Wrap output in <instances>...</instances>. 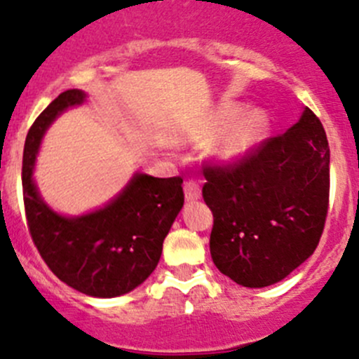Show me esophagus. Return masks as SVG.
<instances>
[{
	"instance_id": "esophagus-1",
	"label": "esophagus",
	"mask_w": 359,
	"mask_h": 359,
	"mask_svg": "<svg viewBox=\"0 0 359 359\" xmlns=\"http://www.w3.org/2000/svg\"><path fill=\"white\" fill-rule=\"evenodd\" d=\"M184 196H186L187 202H193V200H198L202 196V187L196 180H186L184 182Z\"/></svg>"
}]
</instances>
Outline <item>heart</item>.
Masks as SVG:
<instances>
[{
  "mask_svg": "<svg viewBox=\"0 0 359 359\" xmlns=\"http://www.w3.org/2000/svg\"><path fill=\"white\" fill-rule=\"evenodd\" d=\"M237 113H239L237 106H226V108L219 109L202 126L189 130L186 134V142H207L225 128L226 130H222L224 133L220 132V136L210 145V157L219 164L239 163L262 142L267 129H269V118L260 109H250L234 121L233 118H236Z\"/></svg>",
  "mask_w": 359,
  "mask_h": 359,
  "instance_id": "heart-1",
  "label": "heart"
}]
</instances>
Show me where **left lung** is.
<instances>
[{"instance_id": "obj_1", "label": "left lung", "mask_w": 359, "mask_h": 359, "mask_svg": "<svg viewBox=\"0 0 359 359\" xmlns=\"http://www.w3.org/2000/svg\"><path fill=\"white\" fill-rule=\"evenodd\" d=\"M210 255L250 289L289 276L316 251L330 205V147L310 108L236 164H205Z\"/></svg>"}]
</instances>
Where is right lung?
<instances>
[{"mask_svg":"<svg viewBox=\"0 0 359 359\" xmlns=\"http://www.w3.org/2000/svg\"><path fill=\"white\" fill-rule=\"evenodd\" d=\"M85 97L81 90H67L33 122L22 154L25 210L40 257L63 283L86 296L115 297L142 285L156 269L164 237L184 205L182 179L136 173L95 212L67 217L49 209L33 182L40 140L60 113Z\"/></svg>","mask_w":359,"mask_h":359,"instance_id":"obj_1","label":"right lung"}]
</instances>
